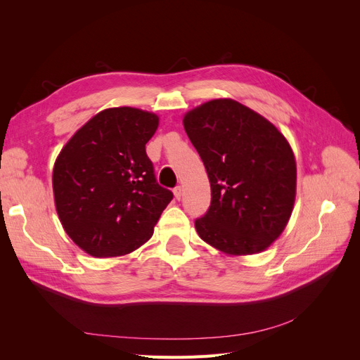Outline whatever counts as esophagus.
<instances>
[{"instance_id":"esophagus-1","label":"esophagus","mask_w":360,"mask_h":360,"mask_svg":"<svg viewBox=\"0 0 360 360\" xmlns=\"http://www.w3.org/2000/svg\"><path fill=\"white\" fill-rule=\"evenodd\" d=\"M174 197H176V200H181V197H183L181 186H177L176 189H174Z\"/></svg>"}]
</instances>
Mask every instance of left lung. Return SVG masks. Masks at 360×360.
<instances>
[{
  "label": "left lung",
  "instance_id": "1",
  "mask_svg": "<svg viewBox=\"0 0 360 360\" xmlns=\"http://www.w3.org/2000/svg\"><path fill=\"white\" fill-rule=\"evenodd\" d=\"M183 126L212 188L209 212L195 221L198 236L226 255L266 250L296 201V158L287 138L233 99L201 103L184 114Z\"/></svg>",
  "mask_w": 360,
  "mask_h": 360
}]
</instances>
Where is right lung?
I'll use <instances>...</instances> for the list:
<instances>
[{
    "instance_id": "1",
    "label": "right lung",
    "mask_w": 360,
    "mask_h": 360,
    "mask_svg": "<svg viewBox=\"0 0 360 360\" xmlns=\"http://www.w3.org/2000/svg\"><path fill=\"white\" fill-rule=\"evenodd\" d=\"M159 117L108 108L68 141L53 163L52 189L64 231L96 258L134 252L153 236L172 192L158 184L146 144Z\"/></svg>"
}]
</instances>
